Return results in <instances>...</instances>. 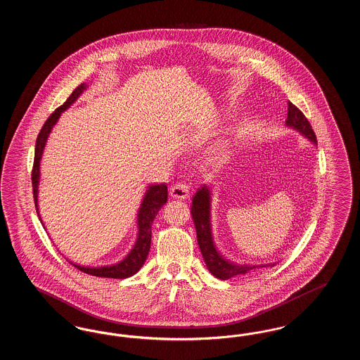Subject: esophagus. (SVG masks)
Wrapping results in <instances>:
<instances>
[{"mask_svg": "<svg viewBox=\"0 0 360 360\" xmlns=\"http://www.w3.org/2000/svg\"><path fill=\"white\" fill-rule=\"evenodd\" d=\"M170 194L174 198H178V200H186L190 195V188L188 185L185 184H176L170 188Z\"/></svg>", "mask_w": 360, "mask_h": 360, "instance_id": "esophagus-1", "label": "esophagus"}]
</instances>
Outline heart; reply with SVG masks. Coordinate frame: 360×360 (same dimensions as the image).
I'll use <instances>...</instances> for the list:
<instances>
[{"instance_id":"obj_1","label":"heart","mask_w":360,"mask_h":360,"mask_svg":"<svg viewBox=\"0 0 360 360\" xmlns=\"http://www.w3.org/2000/svg\"><path fill=\"white\" fill-rule=\"evenodd\" d=\"M224 158H225V154H224V153H219V154H217V159L223 160Z\"/></svg>"}]
</instances>
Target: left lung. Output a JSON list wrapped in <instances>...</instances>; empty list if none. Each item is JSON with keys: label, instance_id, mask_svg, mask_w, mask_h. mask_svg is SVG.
<instances>
[{"label": "left lung", "instance_id": "left-lung-1", "mask_svg": "<svg viewBox=\"0 0 360 360\" xmlns=\"http://www.w3.org/2000/svg\"><path fill=\"white\" fill-rule=\"evenodd\" d=\"M286 127L292 131L298 132L301 136L308 139L309 141L317 146L316 135L304 116V113L295 108L292 103H289L288 108V119ZM213 186L212 185H202L195 191L191 198V217L195 225L197 232V241L201 250L202 257L205 260L206 267L210 274L214 275L219 279H231L233 276L248 274L251 270L262 269V267H273L275 263H266V264H240L235 263L224 257L220 250L216 245L214 236H213V225H212V195H213Z\"/></svg>", "mask_w": 360, "mask_h": 360}]
</instances>
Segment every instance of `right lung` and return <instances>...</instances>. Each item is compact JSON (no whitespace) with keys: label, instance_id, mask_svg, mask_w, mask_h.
Wrapping results in <instances>:
<instances>
[{"label":"right lung","instance_id":"obj_1","mask_svg":"<svg viewBox=\"0 0 360 360\" xmlns=\"http://www.w3.org/2000/svg\"><path fill=\"white\" fill-rule=\"evenodd\" d=\"M89 85L87 84H81L78 86L72 94L68 98V101L59 106L51 116L44 122L37 140H36V147H34V170H32V188H34V206H36V213L39 216L40 223H44L40 216L39 210V185H40V162L43 158V153L47 144V140L51 135L52 128L56 125L58 120L60 119V115L68 110L72 103H75L84 91L87 90ZM167 202V185L166 184H151L146 188V193L143 194L141 202L139 205L136 213V239L129 250V252L125 257L121 259L120 262L113 263V264H106V266H81L78 263L70 262L72 266H75L78 270L84 271L86 274L94 275V276H101V278H116V279H124L128 276H132L136 274L137 271L141 269L144 264L147 255L150 252L151 247V228H153V221H154L156 213L159 209ZM46 228V226H44Z\"/></svg>","mask_w":360,"mask_h":360}]
</instances>
